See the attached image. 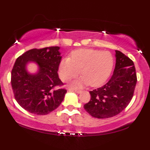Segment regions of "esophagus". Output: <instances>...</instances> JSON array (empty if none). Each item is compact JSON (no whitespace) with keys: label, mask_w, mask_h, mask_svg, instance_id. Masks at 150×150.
Wrapping results in <instances>:
<instances>
[{"label":"esophagus","mask_w":150,"mask_h":150,"mask_svg":"<svg viewBox=\"0 0 150 150\" xmlns=\"http://www.w3.org/2000/svg\"><path fill=\"white\" fill-rule=\"evenodd\" d=\"M69 91H75L76 93H81V90H76V89H68Z\"/></svg>","instance_id":"34e87169"}]
</instances>
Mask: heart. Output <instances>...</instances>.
<instances>
[{
	"label": "heart",
	"instance_id": "heart-1",
	"mask_svg": "<svg viewBox=\"0 0 150 150\" xmlns=\"http://www.w3.org/2000/svg\"><path fill=\"white\" fill-rule=\"evenodd\" d=\"M113 63V57L108 51L79 49L71 53L70 58L60 61L58 73L61 81L68 82L77 76L80 70L82 76L71 82L70 87L79 89L88 84L95 87L107 80Z\"/></svg>",
	"mask_w": 150,
	"mask_h": 150
}]
</instances>
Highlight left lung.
I'll return each instance as SVG.
<instances>
[{"mask_svg":"<svg viewBox=\"0 0 150 150\" xmlns=\"http://www.w3.org/2000/svg\"><path fill=\"white\" fill-rule=\"evenodd\" d=\"M116 63L113 74L102 87L89 91L91 100L84 105L92 117L105 119L120 113L132 100L137 79L134 63L115 50Z\"/></svg>","mask_w":150,"mask_h":150,"instance_id":"8db88e82","label":"left lung"}]
</instances>
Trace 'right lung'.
<instances>
[{
  "mask_svg": "<svg viewBox=\"0 0 150 150\" xmlns=\"http://www.w3.org/2000/svg\"><path fill=\"white\" fill-rule=\"evenodd\" d=\"M59 49V46L31 49L18 57L14 63L11 79L14 97L20 106L30 113H50L64 99L67 90L54 89L63 85L57 73L62 57ZM30 62L38 65L37 73L28 72L26 65Z\"/></svg>",
  "mask_w": 150,
  "mask_h": 150,
  "instance_id": "add662e5",
  "label": "right lung"
}]
</instances>
